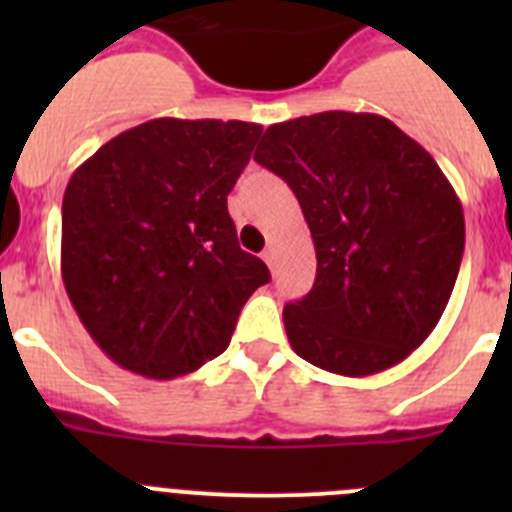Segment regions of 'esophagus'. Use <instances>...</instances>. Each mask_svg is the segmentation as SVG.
Returning <instances> with one entry per match:
<instances>
[{
  "label": "esophagus",
  "mask_w": 512,
  "mask_h": 512,
  "mask_svg": "<svg viewBox=\"0 0 512 512\" xmlns=\"http://www.w3.org/2000/svg\"><path fill=\"white\" fill-rule=\"evenodd\" d=\"M264 261H266V264H269V266L277 264V248H274V246L266 248V251H264Z\"/></svg>",
  "instance_id": "34e87169"
}]
</instances>
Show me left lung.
I'll return each mask as SVG.
<instances>
[{"label":"left lung","instance_id":"8db88e82","mask_svg":"<svg viewBox=\"0 0 512 512\" xmlns=\"http://www.w3.org/2000/svg\"><path fill=\"white\" fill-rule=\"evenodd\" d=\"M253 158L295 192L318 274L284 305L295 354L372 377L431 336L454 292L464 210L418 140L372 112L330 110L269 125Z\"/></svg>","mask_w":512,"mask_h":512}]
</instances>
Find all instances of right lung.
<instances>
[{
	"label": "right lung",
	"mask_w": 512,
	"mask_h": 512,
	"mask_svg": "<svg viewBox=\"0 0 512 512\" xmlns=\"http://www.w3.org/2000/svg\"><path fill=\"white\" fill-rule=\"evenodd\" d=\"M261 125L158 117L107 140L63 194L61 277L76 315L128 372L174 379L228 348L269 282L241 251L228 194Z\"/></svg>",
	"instance_id": "add662e5"
}]
</instances>
